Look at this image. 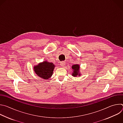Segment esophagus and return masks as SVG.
<instances>
[{
    "label": "esophagus",
    "mask_w": 123,
    "mask_h": 123,
    "mask_svg": "<svg viewBox=\"0 0 123 123\" xmlns=\"http://www.w3.org/2000/svg\"><path fill=\"white\" fill-rule=\"evenodd\" d=\"M65 64H66V63H65V62H64V61H62V62H61L60 63V65H61L62 67H64V66L65 65Z\"/></svg>",
    "instance_id": "34e87169"
}]
</instances>
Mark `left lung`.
<instances>
[{"label":"left lung","mask_w":123,"mask_h":123,"mask_svg":"<svg viewBox=\"0 0 123 123\" xmlns=\"http://www.w3.org/2000/svg\"><path fill=\"white\" fill-rule=\"evenodd\" d=\"M72 69L73 70V73L72 74V75L74 77L76 76H79L81 75V74H79V68H80V66L77 64L73 65L72 66Z\"/></svg>","instance_id":"obj_1"}]
</instances>
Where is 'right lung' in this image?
I'll return each mask as SVG.
<instances>
[{
	"instance_id": "obj_1",
	"label": "right lung",
	"mask_w": 123,
	"mask_h": 123,
	"mask_svg": "<svg viewBox=\"0 0 123 123\" xmlns=\"http://www.w3.org/2000/svg\"><path fill=\"white\" fill-rule=\"evenodd\" d=\"M55 65L51 62L45 61L33 67L34 72L39 77L44 79L49 78L52 74Z\"/></svg>"
}]
</instances>
